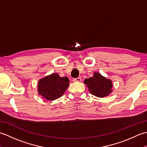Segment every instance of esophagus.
<instances>
[{"instance_id": "obj_1", "label": "esophagus", "mask_w": 147, "mask_h": 147, "mask_svg": "<svg viewBox=\"0 0 147 147\" xmlns=\"http://www.w3.org/2000/svg\"><path fill=\"white\" fill-rule=\"evenodd\" d=\"M82 81V79L81 78H74L73 79V82H80Z\"/></svg>"}]
</instances>
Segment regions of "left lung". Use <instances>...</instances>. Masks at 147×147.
Segmentation results:
<instances>
[{"label":"left lung","mask_w":147,"mask_h":147,"mask_svg":"<svg viewBox=\"0 0 147 147\" xmlns=\"http://www.w3.org/2000/svg\"><path fill=\"white\" fill-rule=\"evenodd\" d=\"M84 83L88 88L89 92L97 97H104L112 92V81L98 73H94L93 76L85 79Z\"/></svg>","instance_id":"1"}]
</instances>
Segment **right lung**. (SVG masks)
<instances>
[{
	"label": "right lung",
	"instance_id": "right-lung-1",
	"mask_svg": "<svg viewBox=\"0 0 147 147\" xmlns=\"http://www.w3.org/2000/svg\"><path fill=\"white\" fill-rule=\"evenodd\" d=\"M67 77H60L57 73H52L39 80L38 93L48 100H54L64 94L69 85Z\"/></svg>",
	"mask_w": 147,
	"mask_h": 147
}]
</instances>
